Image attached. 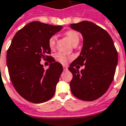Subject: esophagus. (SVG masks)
Returning a JSON list of instances; mask_svg holds the SVG:
<instances>
[{
  "mask_svg": "<svg viewBox=\"0 0 126 126\" xmlns=\"http://www.w3.org/2000/svg\"><path fill=\"white\" fill-rule=\"evenodd\" d=\"M63 70H65V71L67 70V69H68V68H67V67L66 65H63Z\"/></svg>",
  "mask_w": 126,
  "mask_h": 126,
  "instance_id": "esophagus-1",
  "label": "esophagus"
}]
</instances>
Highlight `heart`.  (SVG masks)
Listing matches in <instances>:
<instances>
[{
	"instance_id": "1",
	"label": "heart",
	"mask_w": 126,
	"mask_h": 126,
	"mask_svg": "<svg viewBox=\"0 0 126 126\" xmlns=\"http://www.w3.org/2000/svg\"><path fill=\"white\" fill-rule=\"evenodd\" d=\"M67 38L69 39V41L72 44L74 45L76 43H78L79 42V35H78V32H76L74 31H68L65 33ZM56 42H57V37L55 35H52V37H50L49 40H48V45L49 47L52 50H54L56 46ZM56 59H57L59 62L63 63V64H65L69 59H71V57L66 55V54H63V53H58L56 55Z\"/></svg>"
}]
</instances>
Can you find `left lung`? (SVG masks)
I'll list each match as a JSON object with an SVG mask.
<instances>
[{
    "instance_id": "1",
    "label": "left lung",
    "mask_w": 126,
    "mask_h": 126,
    "mask_svg": "<svg viewBox=\"0 0 126 126\" xmlns=\"http://www.w3.org/2000/svg\"><path fill=\"white\" fill-rule=\"evenodd\" d=\"M70 27L83 37L80 54L68 68L73 75L71 91L80 100L94 101L105 94L112 83L118 62L117 51L107 31L93 22L82 21L71 24ZM83 65L85 68L79 72L78 69Z\"/></svg>"
}]
</instances>
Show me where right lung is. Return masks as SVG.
<instances>
[{"instance_id":"add662e5","label":"right lung","mask_w":126,"mask_h":126,"mask_svg":"<svg viewBox=\"0 0 126 126\" xmlns=\"http://www.w3.org/2000/svg\"><path fill=\"white\" fill-rule=\"evenodd\" d=\"M40 22H32L19 30L7 53V65L15 89L25 100L42 103L54 96L63 66L50 55L48 40L62 29ZM48 59L49 68L43 69L40 61Z\"/></svg>"}]
</instances>
